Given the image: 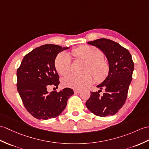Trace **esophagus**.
I'll return each instance as SVG.
<instances>
[{"label":"esophagus","mask_w":149,"mask_h":149,"mask_svg":"<svg viewBox=\"0 0 149 149\" xmlns=\"http://www.w3.org/2000/svg\"><path fill=\"white\" fill-rule=\"evenodd\" d=\"M74 93H80L81 91L80 90H78V89H75L74 90Z\"/></svg>","instance_id":"esophagus-1"}]
</instances>
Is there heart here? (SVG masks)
<instances>
[{"label": "heart", "mask_w": 149, "mask_h": 149, "mask_svg": "<svg viewBox=\"0 0 149 149\" xmlns=\"http://www.w3.org/2000/svg\"><path fill=\"white\" fill-rule=\"evenodd\" d=\"M72 53L78 60L85 62L84 72H90L97 82H103L108 77L110 63L103 58L104 54L102 50L94 46H82L74 49ZM54 67L59 74L64 75L68 74L72 68L70 56L65 52L59 53L55 58ZM92 82L93 78L89 73L83 75L70 74L62 80L65 87L78 90L88 87Z\"/></svg>", "instance_id": "heart-1"}]
</instances>
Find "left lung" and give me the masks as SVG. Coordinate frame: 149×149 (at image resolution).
Here are the masks:
<instances>
[{
  "mask_svg": "<svg viewBox=\"0 0 149 149\" xmlns=\"http://www.w3.org/2000/svg\"><path fill=\"white\" fill-rule=\"evenodd\" d=\"M105 53L110 63V72L105 80L97 86L105 89L102 95L91 92L86 105L95 115L100 117L113 116L125 103L132 80L134 63L129 51L114 41L101 38L88 42Z\"/></svg>",
  "mask_w": 149,
  "mask_h": 149,
  "instance_id": "obj_1",
  "label": "left lung"
}]
</instances>
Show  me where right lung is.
Masks as SVG:
<instances>
[{
    "label": "right lung",
    "instance_id": "add662e5",
    "mask_svg": "<svg viewBox=\"0 0 149 149\" xmlns=\"http://www.w3.org/2000/svg\"><path fill=\"white\" fill-rule=\"evenodd\" d=\"M68 47L45 44L26 54L17 70V89L25 109L37 119L55 118L63 112L68 99L74 94L66 88L58 92L47 91L60 84L54 67L58 54Z\"/></svg>",
    "mask_w": 149,
    "mask_h": 149
}]
</instances>
